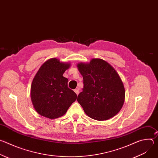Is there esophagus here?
Instances as JSON below:
<instances>
[{
    "label": "esophagus",
    "instance_id": "esophagus-1",
    "mask_svg": "<svg viewBox=\"0 0 158 158\" xmlns=\"http://www.w3.org/2000/svg\"><path fill=\"white\" fill-rule=\"evenodd\" d=\"M74 92L76 93V94L77 95H78V94H79V89H75V90H74Z\"/></svg>",
    "mask_w": 158,
    "mask_h": 158
}]
</instances>
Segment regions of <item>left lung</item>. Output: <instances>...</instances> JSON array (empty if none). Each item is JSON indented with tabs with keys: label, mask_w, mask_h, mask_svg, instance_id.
Listing matches in <instances>:
<instances>
[{
	"label": "left lung",
	"mask_w": 158,
	"mask_h": 158,
	"mask_svg": "<svg viewBox=\"0 0 158 158\" xmlns=\"http://www.w3.org/2000/svg\"><path fill=\"white\" fill-rule=\"evenodd\" d=\"M77 67L83 77L84 87L77 100L85 113L98 121L116 116L125 98L123 83L116 70L101 59L78 64Z\"/></svg>",
	"instance_id": "left-lung-1"
}]
</instances>
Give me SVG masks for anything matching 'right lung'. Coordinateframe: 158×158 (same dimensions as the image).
Masks as SVG:
<instances>
[{
	"label": "right lung",
	"instance_id": "add662e5",
	"mask_svg": "<svg viewBox=\"0 0 158 158\" xmlns=\"http://www.w3.org/2000/svg\"><path fill=\"white\" fill-rule=\"evenodd\" d=\"M69 67L70 64L52 58L40 67L31 92L32 104L40 115L49 119L61 117L76 100L77 94L68 87V79L63 76Z\"/></svg>",
	"mask_w": 158,
	"mask_h": 158
}]
</instances>
